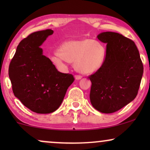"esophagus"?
Returning a JSON list of instances; mask_svg holds the SVG:
<instances>
[{
  "label": "esophagus",
  "instance_id": "34e87169",
  "mask_svg": "<svg viewBox=\"0 0 150 150\" xmlns=\"http://www.w3.org/2000/svg\"><path fill=\"white\" fill-rule=\"evenodd\" d=\"M75 79H76V80H80L81 78H82V76H81V75H75Z\"/></svg>",
  "mask_w": 150,
  "mask_h": 150
}]
</instances>
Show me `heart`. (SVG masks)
<instances>
[{
	"label": "heart",
	"instance_id": "heart-1",
	"mask_svg": "<svg viewBox=\"0 0 150 150\" xmlns=\"http://www.w3.org/2000/svg\"><path fill=\"white\" fill-rule=\"evenodd\" d=\"M106 49L100 42L90 39H70L60 46L58 56L53 58L56 63L62 61L74 63L77 71L90 74L102 67L106 58Z\"/></svg>",
	"mask_w": 150,
	"mask_h": 150
}]
</instances>
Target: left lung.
Masks as SVG:
<instances>
[{
	"label": "left lung",
	"instance_id": "8db88e82",
	"mask_svg": "<svg viewBox=\"0 0 150 150\" xmlns=\"http://www.w3.org/2000/svg\"><path fill=\"white\" fill-rule=\"evenodd\" d=\"M98 39L106 44L102 67L89 77L91 104L104 113L116 112L137 96L143 65L133 41L116 32H101Z\"/></svg>",
	"mask_w": 150,
	"mask_h": 150
}]
</instances>
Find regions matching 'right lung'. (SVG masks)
<instances>
[{"instance_id": "add662e5", "label": "right lung", "mask_w": 150, "mask_h": 150, "mask_svg": "<svg viewBox=\"0 0 150 150\" xmlns=\"http://www.w3.org/2000/svg\"><path fill=\"white\" fill-rule=\"evenodd\" d=\"M51 30L34 32L22 39L11 60L8 74L14 95L31 111L50 113L61 106L74 77L58 71L40 46Z\"/></svg>"}]
</instances>
